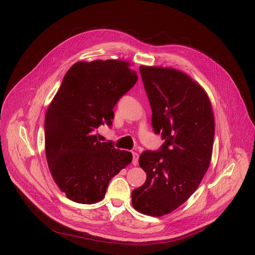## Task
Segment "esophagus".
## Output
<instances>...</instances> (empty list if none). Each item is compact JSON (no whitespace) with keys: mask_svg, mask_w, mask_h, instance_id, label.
Instances as JSON below:
<instances>
[{"mask_svg":"<svg viewBox=\"0 0 255 255\" xmlns=\"http://www.w3.org/2000/svg\"><path fill=\"white\" fill-rule=\"evenodd\" d=\"M132 164L133 165L138 164V154L135 152H132Z\"/></svg>","mask_w":255,"mask_h":255,"instance_id":"34e87169","label":"esophagus"}]
</instances>
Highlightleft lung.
<instances>
[{"label": "left lung", "mask_w": 255, "mask_h": 255, "mask_svg": "<svg viewBox=\"0 0 255 255\" xmlns=\"http://www.w3.org/2000/svg\"><path fill=\"white\" fill-rule=\"evenodd\" d=\"M152 109V125L164 140L158 151H144L139 165L146 180L132 191V206L160 217L183 205L209 168L215 123L205 90L172 68L139 67Z\"/></svg>", "instance_id": "8db88e82"}]
</instances>
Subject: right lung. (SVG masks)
<instances>
[{"label": "right lung", "instance_id": "obj_1", "mask_svg": "<svg viewBox=\"0 0 255 255\" xmlns=\"http://www.w3.org/2000/svg\"><path fill=\"white\" fill-rule=\"evenodd\" d=\"M119 60L77 62L65 74L44 121L45 153L51 176L67 198L96 204L132 154L94 134L112 126L114 107L135 85L137 74Z\"/></svg>", "mask_w": 255, "mask_h": 255}]
</instances>
